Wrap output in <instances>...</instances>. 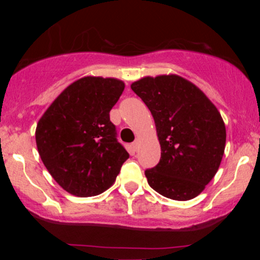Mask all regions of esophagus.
Instances as JSON below:
<instances>
[{"mask_svg":"<svg viewBox=\"0 0 260 260\" xmlns=\"http://www.w3.org/2000/svg\"><path fill=\"white\" fill-rule=\"evenodd\" d=\"M138 143H140V140H135V142L133 143V148H134V150H135V151H137V149H138Z\"/></svg>","mask_w":260,"mask_h":260,"instance_id":"obj_1","label":"esophagus"}]
</instances>
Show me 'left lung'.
I'll return each instance as SVG.
<instances>
[{
	"label": "left lung",
	"instance_id": "left-lung-1",
	"mask_svg": "<svg viewBox=\"0 0 260 260\" xmlns=\"http://www.w3.org/2000/svg\"><path fill=\"white\" fill-rule=\"evenodd\" d=\"M131 88L150 110L161 159L145 170L148 183L163 197L194 199L218 172L226 144L221 115L204 92L176 74L144 77Z\"/></svg>",
	"mask_w": 260,
	"mask_h": 260
}]
</instances>
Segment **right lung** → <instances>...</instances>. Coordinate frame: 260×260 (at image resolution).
I'll list each match as a JSON object with an SVG mask.
<instances>
[{
    "instance_id": "obj_1",
    "label": "right lung",
    "mask_w": 260,
    "mask_h": 260,
    "mask_svg": "<svg viewBox=\"0 0 260 260\" xmlns=\"http://www.w3.org/2000/svg\"><path fill=\"white\" fill-rule=\"evenodd\" d=\"M124 87L115 78H80L56 97L39 120V155L56 183L70 194H102L129 158L110 120V111Z\"/></svg>"
}]
</instances>
